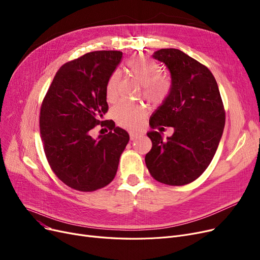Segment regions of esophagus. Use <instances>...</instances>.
<instances>
[{
	"label": "esophagus",
	"instance_id": "esophagus-1",
	"mask_svg": "<svg viewBox=\"0 0 260 260\" xmlns=\"http://www.w3.org/2000/svg\"><path fill=\"white\" fill-rule=\"evenodd\" d=\"M142 134L140 133V132H135V131H131L129 132V138H131V140H135V139H137L138 137H140Z\"/></svg>",
	"mask_w": 260,
	"mask_h": 260
}]
</instances>
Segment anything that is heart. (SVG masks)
Wrapping results in <instances>:
<instances>
[{"mask_svg":"<svg viewBox=\"0 0 260 260\" xmlns=\"http://www.w3.org/2000/svg\"><path fill=\"white\" fill-rule=\"evenodd\" d=\"M126 65L131 74L143 84V94L147 100L160 102L168 97L171 90L170 81L159 76L160 67L151 58L139 54L132 58ZM119 80L120 75L116 72L107 81L105 97L108 102H114L117 99ZM112 114L120 126L136 128L143 123L147 115V109L141 104L121 101L113 107Z\"/></svg>","mask_w":260,"mask_h":260,"instance_id":"1","label":"heart"}]
</instances>
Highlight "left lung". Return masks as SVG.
<instances>
[{
    "instance_id": "obj_1",
    "label": "left lung",
    "mask_w": 260,
    "mask_h": 260,
    "mask_svg": "<svg viewBox=\"0 0 260 260\" xmlns=\"http://www.w3.org/2000/svg\"><path fill=\"white\" fill-rule=\"evenodd\" d=\"M153 58L169 68V95L149 120L152 128L172 126L163 139L148 132L153 146L145 156L149 174L169 185H184L207 170L217 151L225 123V112L217 82L207 66L175 48H162Z\"/></svg>"
}]
</instances>
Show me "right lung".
I'll list each match as a JSON object with an SVG mask.
<instances>
[{
  "label": "right lung",
  "mask_w": 260,
  "mask_h": 260,
  "mask_svg": "<svg viewBox=\"0 0 260 260\" xmlns=\"http://www.w3.org/2000/svg\"><path fill=\"white\" fill-rule=\"evenodd\" d=\"M121 59V51L98 50L65 63L41 105L40 134L49 166L62 182L81 192L113 181L129 140L113 120L106 123L111 132L91 137L92 128L105 122V87Z\"/></svg>",
  "instance_id": "add662e5"
}]
</instances>
